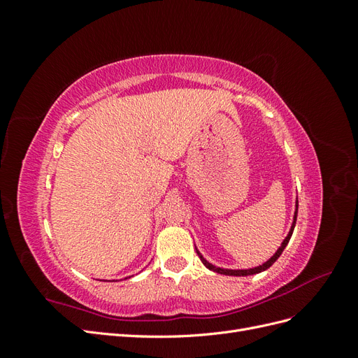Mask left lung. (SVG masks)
I'll use <instances>...</instances> for the list:
<instances>
[{
  "label": "left lung",
  "mask_w": 358,
  "mask_h": 358,
  "mask_svg": "<svg viewBox=\"0 0 358 358\" xmlns=\"http://www.w3.org/2000/svg\"><path fill=\"white\" fill-rule=\"evenodd\" d=\"M297 209H299V203L296 201V210H294V216H292V224H291V229H289V231H288V234H287V237L284 239V242L280 243V246L278 248V251L270 257L266 263H263L262 266H257V267H252V268H222V267H216V266H213L212 263H209L208 259H206L201 254H200V251L199 249L196 248V251H197V254H199V257H200V259H201V263L208 267L209 270H212V272H215V273H220V275H227V276H251V275H255V273H262V272H264V270H267L270 266H272L276 259L280 257V254L284 252V249H285V246L288 245V242H289V239H291V236H292V231H294V227H296V221H297Z\"/></svg>",
  "instance_id": "1"
}]
</instances>
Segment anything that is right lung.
<instances>
[{"mask_svg":"<svg viewBox=\"0 0 358 358\" xmlns=\"http://www.w3.org/2000/svg\"><path fill=\"white\" fill-rule=\"evenodd\" d=\"M128 278H129V276H128ZM125 279H127V278H125Z\"/></svg>","mask_w":358,"mask_h":358,"instance_id":"right-lung-1","label":"right lung"}]
</instances>
